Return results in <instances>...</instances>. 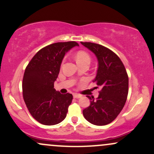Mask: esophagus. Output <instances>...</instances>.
Here are the masks:
<instances>
[{
    "mask_svg": "<svg viewBox=\"0 0 154 154\" xmlns=\"http://www.w3.org/2000/svg\"><path fill=\"white\" fill-rule=\"evenodd\" d=\"M81 96H82V95H79V94H76V93H74L73 94V97L75 98H81Z\"/></svg>",
    "mask_w": 154,
    "mask_h": 154,
    "instance_id": "1",
    "label": "esophagus"
}]
</instances>
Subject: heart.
I'll list each match as a JSON object with an SVG mask.
<instances>
[{
    "label": "heart",
    "mask_w": 154,
    "mask_h": 154,
    "mask_svg": "<svg viewBox=\"0 0 154 154\" xmlns=\"http://www.w3.org/2000/svg\"><path fill=\"white\" fill-rule=\"evenodd\" d=\"M75 59L77 64L85 62H91V56L84 51H79L75 55Z\"/></svg>",
    "instance_id": "heart-1"
}]
</instances>
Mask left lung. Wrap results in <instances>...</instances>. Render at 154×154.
<instances>
[{
	"instance_id": "obj_1",
	"label": "left lung",
	"mask_w": 154,
	"mask_h": 154,
	"mask_svg": "<svg viewBox=\"0 0 154 154\" xmlns=\"http://www.w3.org/2000/svg\"><path fill=\"white\" fill-rule=\"evenodd\" d=\"M81 44L98 59L97 74L93 81L100 88L96 99L88 95L91 104L82 111L83 116L93 125L103 126L114 121L122 110L128 98V76L121 59L110 49L93 43Z\"/></svg>"
}]
</instances>
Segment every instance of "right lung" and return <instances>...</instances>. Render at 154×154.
Masks as SVG:
<instances>
[{"instance_id": "right-lung-1", "label": "right lung", "mask_w": 154, "mask_h": 154, "mask_svg": "<svg viewBox=\"0 0 154 154\" xmlns=\"http://www.w3.org/2000/svg\"><path fill=\"white\" fill-rule=\"evenodd\" d=\"M79 46L75 41L56 43L40 50L26 67L22 81L23 98L33 118L45 125H54L66 118L72 103L70 93L54 89L65 54Z\"/></svg>"}]
</instances>
